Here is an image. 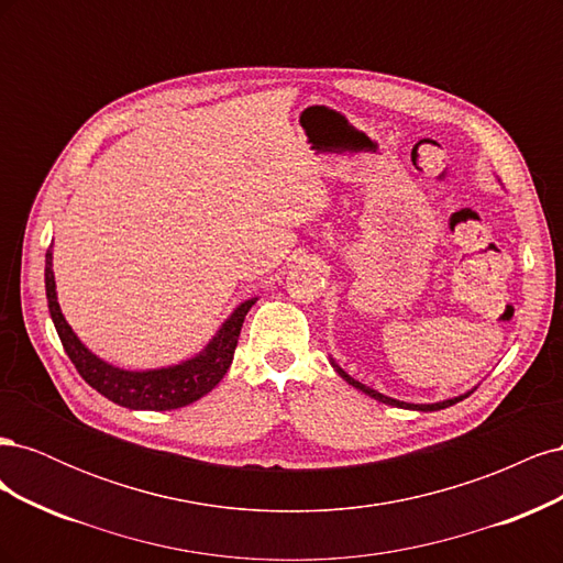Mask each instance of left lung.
<instances>
[{
    "mask_svg": "<svg viewBox=\"0 0 563 563\" xmlns=\"http://www.w3.org/2000/svg\"><path fill=\"white\" fill-rule=\"evenodd\" d=\"M329 362H331V366H333V371L338 373L340 378H343L347 385H352V387H356L360 391H364V395H368L371 399H376V401H380V404H387V406H397V408H408V411H420V413H428V411H441V408H449V406H453V404H457V401H463V399H467L472 391L476 389V387H472V389H467L465 395H457V397H451V399H444V401H434V404H408V401H399V399H395V397H387V395H383V391H378V389H373V387H368V385H364V383H360V380H354L350 373H345L343 368L338 366V362L333 360V356H329Z\"/></svg>",
    "mask_w": 563,
    "mask_h": 563,
    "instance_id": "left-lung-1",
    "label": "left lung"
}]
</instances>
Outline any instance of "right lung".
I'll list each match as a JSON object with an SVG mask.
<instances>
[{"label": "right lung", "instance_id": "obj_1", "mask_svg": "<svg viewBox=\"0 0 563 563\" xmlns=\"http://www.w3.org/2000/svg\"><path fill=\"white\" fill-rule=\"evenodd\" d=\"M44 284H46V302L51 319L58 331L60 343L70 356V362L79 371V376L87 380L96 391H100L106 399L131 408V411H172V408H183L201 399L203 395L223 380L228 373L236 340L244 317L255 305L258 298H249L236 305L230 317L220 323L216 335L209 340L203 350L192 354L190 360H183L172 366L159 368H143V371H129L108 364L93 354L87 345L81 343L79 335L73 331L70 323L65 321L63 310L58 305L56 294V277H54V246L46 251V267H44Z\"/></svg>", "mask_w": 563, "mask_h": 563}]
</instances>
